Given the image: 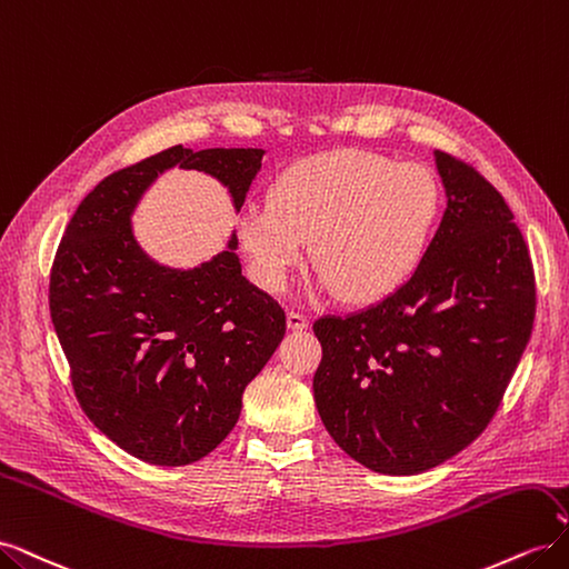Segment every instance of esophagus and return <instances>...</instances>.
Segmentation results:
<instances>
[{"label": "esophagus", "instance_id": "esophagus-1", "mask_svg": "<svg viewBox=\"0 0 569 569\" xmlns=\"http://www.w3.org/2000/svg\"><path fill=\"white\" fill-rule=\"evenodd\" d=\"M287 325H289V330H306L308 318L301 311H289L287 313Z\"/></svg>", "mask_w": 569, "mask_h": 569}]
</instances>
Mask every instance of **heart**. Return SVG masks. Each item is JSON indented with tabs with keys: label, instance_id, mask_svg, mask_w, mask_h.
Wrapping results in <instances>:
<instances>
[{
	"label": "heart",
	"instance_id": "obj_1",
	"mask_svg": "<svg viewBox=\"0 0 569 569\" xmlns=\"http://www.w3.org/2000/svg\"><path fill=\"white\" fill-rule=\"evenodd\" d=\"M432 170L360 149H337L287 166L239 218L258 284L282 291L306 258L325 289L353 303L389 297L422 261L441 216Z\"/></svg>",
	"mask_w": 569,
	"mask_h": 569
}]
</instances>
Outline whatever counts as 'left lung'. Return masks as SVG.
Masks as SVG:
<instances>
[{
	"label": "left lung",
	"instance_id": "obj_1",
	"mask_svg": "<svg viewBox=\"0 0 569 569\" xmlns=\"http://www.w3.org/2000/svg\"><path fill=\"white\" fill-rule=\"evenodd\" d=\"M441 226L410 280L366 311L313 322L316 406L330 437L382 475H418L493 420L531 337L533 266L512 211L470 163L437 151Z\"/></svg>",
	"mask_w": 569,
	"mask_h": 569
}]
</instances>
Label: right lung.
<instances>
[{"mask_svg":"<svg viewBox=\"0 0 569 569\" xmlns=\"http://www.w3.org/2000/svg\"><path fill=\"white\" fill-rule=\"evenodd\" d=\"M263 149L182 144L116 170L80 201L49 272V313L84 416L126 453L189 465L226 439L242 393L287 332L282 306L242 278L232 249L194 270L149 261L130 232L170 166L218 178L242 209Z\"/></svg>","mask_w":569,"mask_h":569,"instance_id":"right-lung-1","label":"right lung"}]
</instances>
